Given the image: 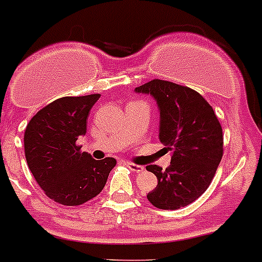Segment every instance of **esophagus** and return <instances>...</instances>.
Here are the masks:
<instances>
[{
    "mask_svg": "<svg viewBox=\"0 0 262 262\" xmlns=\"http://www.w3.org/2000/svg\"><path fill=\"white\" fill-rule=\"evenodd\" d=\"M126 165H127V167H128L129 169H131V171H134V172H142L143 169H144V168H143V167H142V165L134 164V163H131V162H127Z\"/></svg>",
    "mask_w": 262,
    "mask_h": 262,
    "instance_id": "esophagus-1",
    "label": "esophagus"
}]
</instances>
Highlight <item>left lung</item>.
<instances>
[{"label": "left lung", "instance_id": "8db88e82", "mask_svg": "<svg viewBox=\"0 0 262 262\" xmlns=\"http://www.w3.org/2000/svg\"><path fill=\"white\" fill-rule=\"evenodd\" d=\"M149 94L160 110L159 139L171 151L163 171L147 165L158 185L147 199L159 209H179L200 198L212 183L223 158V128L213 108L198 91L168 80L152 79L136 87Z\"/></svg>", "mask_w": 262, "mask_h": 262}]
</instances>
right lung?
Segmentation results:
<instances>
[{
  "instance_id": "add662e5",
  "label": "right lung",
  "mask_w": 262,
  "mask_h": 262,
  "mask_svg": "<svg viewBox=\"0 0 262 262\" xmlns=\"http://www.w3.org/2000/svg\"><path fill=\"white\" fill-rule=\"evenodd\" d=\"M100 94L63 97L39 110L25 129V156L35 182L49 199L80 205L106 185L114 158L95 160L77 144L87 129V116Z\"/></svg>"
}]
</instances>
